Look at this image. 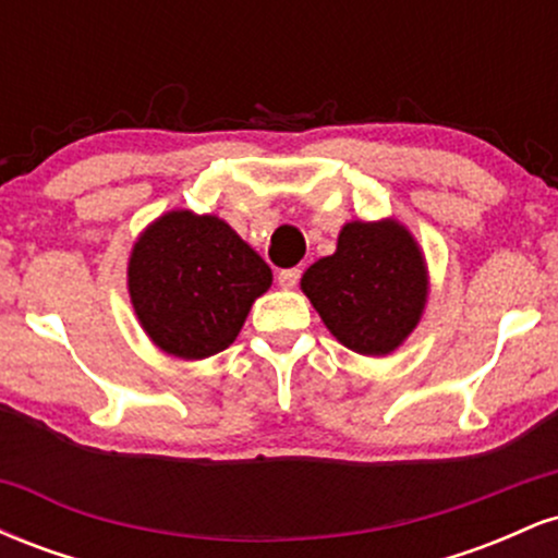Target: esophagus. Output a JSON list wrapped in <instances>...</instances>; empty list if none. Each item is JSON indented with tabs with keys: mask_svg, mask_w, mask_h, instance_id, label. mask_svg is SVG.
<instances>
[{
	"mask_svg": "<svg viewBox=\"0 0 558 558\" xmlns=\"http://www.w3.org/2000/svg\"><path fill=\"white\" fill-rule=\"evenodd\" d=\"M299 278H301L299 267H291V270H280L278 272V286L280 288H296Z\"/></svg>",
	"mask_w": 558,
	"mask_h": 558,
	"instance_id": "1",
	"label": "esophagus"
}]
</instances>
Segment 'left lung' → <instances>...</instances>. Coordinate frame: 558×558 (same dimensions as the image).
<instances>
[{"label":"left lung","mask_w":558,"mask_h":558,"mask_svg":"<svg viewBox=\"0 0 558 558\" xmlns=\"http://www.w3.org/2000/svg\"><path fill=\"white\" fill-rule=\"evenodd\" d=\"M301 291L345 349L386 356L407 341L425 310V257L401 222H345L336 254L304 272Z\"/></svg>","instance_id":"left-lung-1"}]
</instances>
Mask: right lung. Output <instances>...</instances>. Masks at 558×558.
I'll return each instance as SVG.
<instances>
[{
	"label": "right lung",
	"mask_w": 558,
	"mask_h": 558,
	"mask_svg": "<svg viewBox=\"0 0 558 558\" xmlns=\"http://www.w3.org/2000/svg\"><path fill=\"white\" fill-rule=\"evenodd\" d=\"M270 286L267 262L226 220L189 209L151 222L128 262L141 328L178 360H207L228 349L254 299Z\"/></svg>",
	"instance_id": "right-lung-1"
}]
</instances>
